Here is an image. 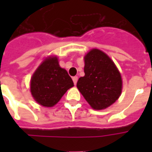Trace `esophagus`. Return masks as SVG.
Listing matches in <instances>:
<instances>
[{"instance_id":"obj_1","label":"esophagus","mask_w":152,"mask_h":152,"mask_svg":"<svg viewBox=\"0 0 152 152\" xmlns=\"http://www.w3.org/2000/svg\"><path fill=\"white\" fill-rule=\"evenodd\" d=\"M72 80H73V82H74V85H76L77 80H78V77H77V76H73Z\"/></svg>"}]
</instances>
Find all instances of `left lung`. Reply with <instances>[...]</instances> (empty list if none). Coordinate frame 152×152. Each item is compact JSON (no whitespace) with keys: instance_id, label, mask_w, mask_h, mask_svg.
Returning a JSON list of instances; mask_svg holds the SVG:
<instances>
[{"instance_id":"left-lung-1","label":"left lung","mask_w":152,"mask_h":152,"mask_svg":"<svg viewBox=\"0 0 152 152\" xmlns=\"http://www.w3.org/2000/svg\"><path fill=\"white\" fill-rule=\"evenodd\" d=\"M84 58L85 76L79 78L76 86L92 108H107L121 96V73L113 61L98 49L90 50Z\"/></svg>"}]
</instances>
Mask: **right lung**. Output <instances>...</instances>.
Here are the masks:
<instances>
[{
	"mask_svg": "<svg viewBox=\"0 0 152 152\" xmlns=\"http://www.w3.org/2000/svg\"><path fill=\"white\" fill-rule=\"evenodd\" d=\"M31 93L40 105L50 107L58 102L67 89L74 86L57 57H49L36 70L31 79Z\"/></svg>",
	"mask_w": 152,
	"mask_h": 152,
	"instance_id": "1",
	"label": "right lung"
}]
</instances>
